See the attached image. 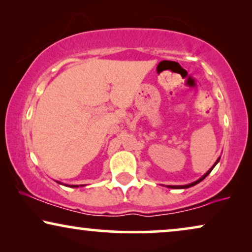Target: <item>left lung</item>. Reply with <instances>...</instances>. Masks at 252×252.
<instances>
[{"instance_id":"1","label":"left lung","mask_w":252,"mask_h":252,"mask_svg":"<svg viewBox=\"0 0 252 252\" xmlns=\"http://www.w3.org/2000/svg\"><path fill=\"white\" fill-rule=\"evenodd\" d=\"M219 160H220V157L218 158V159H217V160H216V163H215V164H213V166H212L211 168H210V170H209L208 172H206V173H205L204 175H203V177H201V178H199V179H198V180H196L195 182H191V184H189V185H185V186H166V187H167V188H173V189H186V188L192 187V186L197 185V184H198V182H201L202 180H204V179H205L206 177H208V175H209L210 173H211V171L213 170V167H215V166H216V165H217V164H218V161H219Z\"/></svg>"}]
</instances>
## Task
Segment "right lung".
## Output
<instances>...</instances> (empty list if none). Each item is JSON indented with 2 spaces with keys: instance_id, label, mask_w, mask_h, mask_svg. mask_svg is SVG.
Listing matches in <instances>:
<instances>
[{
  "instance_id": "obj_1",
  "label": "right lung",
  "mask_w": 252,
  "mask_h": 252,
  "mask_svg": "<svg viewBox=\"0 0 252 252\" xmlns=\"http://www.w3.org/2000/svg\"><path fill=\"white\" fill-rule=\"evenodd\" d=\"M57 182H58V181H57ZM58 184H61V182H58ZM71 187H79V186L75 185V186H71Z\"/></svg>"
}]
</instances>
